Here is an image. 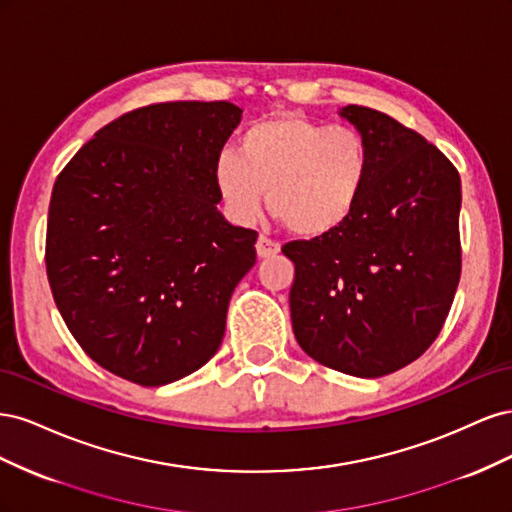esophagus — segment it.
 I'll return each instance as SVG.
<instances>
[{"label":"esophagus","instance_id":"34e87169","mask_svg":"<svg viewBox=\"0 0 512 512\" xmlns=\"http://www.w3.org/2000/svg\"><path fill=\"white\" fill-rule=\"evenodd\" d=\"M256 254H258V258H273L280 254V243L265 237V235H260L256 241Z\"/></svg>","mask_w":512,"mask_h":512}]
</instances>
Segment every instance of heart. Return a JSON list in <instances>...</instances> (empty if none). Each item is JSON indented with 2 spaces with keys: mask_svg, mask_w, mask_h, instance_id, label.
Wrapping results in <instances>:
<instances>
[{
  "mask_svg": "<svg viewBox=\"0 0 512 512\" xmlns=\"http://www.w3.org/2000/svg\"><path fill=\"white\" fill-rule=\"evenodd\" d=\"M371 175L365 138L352 128H329L301 113H275L247 128L239 156L215 160L213 183L226 213L252 222L267 207L292 235L327 237L361 205Z\"/></svg>",
  "mask_w": 512,
  "mask_h": 512,
  "instance_id": "obj_1",
  "label": "heart"
}]
</instances>
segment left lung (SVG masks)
<instances>
[{
    "instance_id": "8db88e82",
    "label": "left lung",
    "mask_w": 512,
    "mask_h": 512,
    "mask_svg": "<svg viewBox=\"0 0 512 512\" xmlns=\"http://www.w3.org/2000/svg\"><path fill=\"white\" fill-rule=\"evenodd\" d=\"M371 153L352 218L290 241L292 331L324 367L380 378L416 361L444 327L461 277V179L444 153L367 106L342 108Z\"/></svg>"
}]
</instances>
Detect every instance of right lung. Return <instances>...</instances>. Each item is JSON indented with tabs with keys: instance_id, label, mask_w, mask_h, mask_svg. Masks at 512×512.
<instances>
[{
	"instance_id": "1",
	"label": "right lung",
	"mask_w": 512,
	"mask_h": 512,
	"mask_svg": "<svg viewBox=\"0 0 512 512\" xmlns=\"http://www.w3.org/2000/svg\"><path fill=\"white\" fill-rule=\"evenodd\" d=\"M241 108L162 102L117 117L61 170L46 275L91 361L141 386L203 367L226 331L258 232L218 211L213 166Z\"/></svg>"
}]
</instances>
